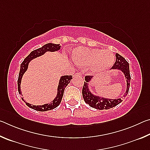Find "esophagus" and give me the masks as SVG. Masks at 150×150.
Here are the masks:
<instances>
[{
  "label": "esophagus",
  "instance_id": "34e87169",
  "mask_svg": "<svg viewBox=\"0 0 150 150\" xmlns=\"http://www.w3.org/2000/svg\"><path fill=\"white\" fill-rule=\"evenodd\" d=\"M73 77L76 78V77H82L83 76H82V75L81 74V73H76V74L73 75Z\"/></svg>",
  "mask_w": 150,
  "mask_h": 150
}]
</instances>
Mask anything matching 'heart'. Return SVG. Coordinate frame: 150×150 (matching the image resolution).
<instances>
[{
	"mask_svg": "<svg viewBox=\"0 0 150 150\" xmlns=\"http://www.w3.org/2000/svg\"><path fill=\"white\" fill-rule=\"evenodd\" d=\"M72 59L78 65L88 67L94 73H100L110 69L115 57L108 50L78 47L73 51Z\"/></svg>",
	"mask_w": 150,
	"mask_h": 150,
	"instance_id": "b5f03b06",
	"label": "heart"
}]
</instances>
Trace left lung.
<instances>
[{
  "instance_id": "1",
  "label": "left lung",
  "mask_w": 150,
  "mask_h": 150,
  "mask_svg": "<svg viewBox=\"0 0 150 150\" xmlns=\"http://www.w3.org/2000/svg\"><path fill=\"white\" fill-rule=\"evenodd\" d=\"M116 62L111 69H118L122 71V73L124 74L126 81V93H124L123 96H121V97L118 98H112V99L96 95L92 93L89 87V83H91V81L93 79V77L86 76L85 77V81L84 86L83 87L82 93L85 102L88 104L91 107L98 109V110H104V109L107 110V109L113 108L116 105H118V104H120L122 101L123 98H125L127 96V94L128 93L131 79L129 63L120 54H116Z\"/></svg>"
}]
</instances>
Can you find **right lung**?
Here are the masks:
<instances>
[{
	"mask_svg": "<svg viewBox=\"0 0 150 150\" xmlns=\"http://www.w3.org/2000/svg\"><path fill=\"white\" fill-rule=\"evenodd\" d=\"M61 49L60 44H53V43H48V44H45L41 47L38 48V49L35 50L30 53V54L28 55V56L24 59L23 62L20 65V73L18 75V93L20 95H22L21 91V81L22 77H23L25 72L26 71L28 68V65L30 62H31L32 59L37 58L38 57L42 56V55H44L47 52H57ZM72 79V76L71 75H63L60 77L59 83H58L57 88V94L55 97L54 98L52 102L49 104H44L43 105H34L32 104H30L27 103L26 100L24 99L23 97H21L22 100L26 103V105L28 106V107L31 108L34 110L37 111H47L50 110H53L55 108L57 107L59 105V104L62 101L63 93H64V90L65 87H67V85L70 83V81Z\"/></svg>",
	"mask_w": 150,
	"mask_h": 150,
	"instance_id": "right-lung-1",
	"label": "right lung"
}]
</instances>
